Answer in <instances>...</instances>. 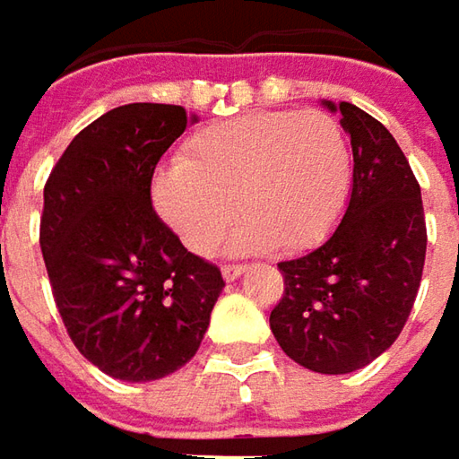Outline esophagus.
Returning <instances> with one entry per match:
<instances>
[{
  "mask_svg": "<svg viewBox=\"0 0 459 459\" xmlns=\"http://www.w3.org/2000/svg\"><path fill=\"white\" fill-rule=\"evenodd\" d=\"M245 270H247L245 265H224L222 275H224V280H237L239 275H242V273H245Z\"/></svg>",
  "mask_w": 459,
  "mask_h": 459,
  "instance_id": "34e87169",
  "label": "esophagus"
}]
</instances>
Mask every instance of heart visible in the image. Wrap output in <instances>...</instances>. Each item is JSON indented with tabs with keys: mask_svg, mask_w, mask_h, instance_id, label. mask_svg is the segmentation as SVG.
<instances>
[{
	"mask_svg": "<svg viewBox=\"0 0 459 459\" xmlns=\"http://www.w3.org/2000/svg\"><path fill=\"white\" fill-rule=\"evenodd\" d=\"M351 149L323 110H255L196 131L153 177V202L196 255L220 247L239 214V250L306 252L336 230L351 196Z\"/></svg>",
	"mask_w": 459,
	"mask_h": 459,
	"instance_id": "b5f03b06",
	"label": "heart"
}]
</instances>
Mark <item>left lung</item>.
<instances>
[{
    "instance_id": "8db88e82",
    "label": "left lung",
    "mask_w": 459,
    "mask_h": 459,
    "mask_svg": "<svg viewBox=\"0 0 459 459\" xmlns=\"http://www.w3.org/2000/svg\"><path fill=\"white\" fill-rule=\"evenodd\" d=\"M351 136L349 209L318 250L278 263L270 313L280 349L318 374H349L386 351L407 323L427 255L422 189L394 136L353 103H325Z\"/></svg>"
}]
</instances>
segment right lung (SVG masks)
<instances>
[{"mask_svg": "<svg viewBox=\"0 0 459 459\" xmlns=\"http://www.w3.org/2000/svg\"><path fill=\"white\" fill-rule=\"evenodd\" d=\"M186 123L181 106L113 108L70 141L45 184L39 247L55 306L75 349L113 379L181 368L224 288L220 267L151 204L156 164Z\"/></svg>", "mask_w": 459, "mask_h": 459, "instance_id": "add662e5", "label": "right lung"}]
</instances>
